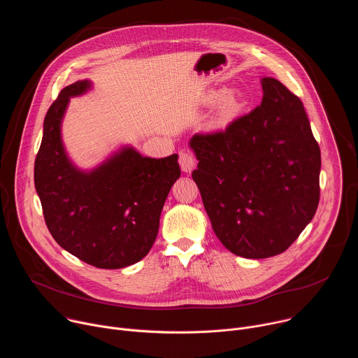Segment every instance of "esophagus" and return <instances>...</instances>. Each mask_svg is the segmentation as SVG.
Returning a JSON list of instances; mask_svg holds the SVG:
<instances>
[{"label":"esophagus","instance_id":"obj_1","mask_svg":"<svg viewBox=\"0 0 358 358\" xmlns=\"http://www.w3.org/2000/svg\"><path fill=\"white\" fill-rule=\"evenodd\" d=\"M180 167L184 173H191L194 166H195V159L192 157L191 152L188 151H180Z\"/></svg>","mask_w":358,"mask_h":358}]
</instances>
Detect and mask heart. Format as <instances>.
I'll use <instances>...</instances> for the list:
<instances>
[{
  "label": "heart",
  "mask_w": 358,
  "mask_h": 358,
  "mask_svg": "<svg viewBox=\"0 0 358 358\" xmlns=\"http://www.w3.org/2000/svg\"><path fill=\"white\" fill-rule=\"evenodd\" d=\"M221 99L214 117V126L215 127H224L228 126L242 110L243 108V100L239 93L229 92L224 93V90H214L208 96L210 103H217Z\"/></svg>",
  "instance_id": "b5f03b06"
}]
</instances>
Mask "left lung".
<instances>
[{
	"instance_id": "obj_1",
	"label": "left lung",
	"mask_w": 358,
	"mask_h": 358,
	"mask_svg": "<svg viewBox=\"0 0 358 358\" xmlns=\"http://www.w3.org/2000/svg\"><path fill=\"white\" fill-rule=\"evenodd\" d=\"M262 103L224 131L194 134L192 180L221 243L238 257L285 252L320 198V148L300 99L262 78Z\"/></svg>"
}]
</instances>
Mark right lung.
<instances>
[{"instance_id": "obj_1", "label": "right lung", "mask_w": 358, "mask_h": 358, "mask_svg": "<svg viewBox=\"0 0 358 358\" xmlns=\"http://www.w3.org/2000/svg\"><path fill=\"white\" fill-rule=\"evenodd\" d=\"M90 89V80H78L50 105L34 181L46 227L59 246L92 266L120 269L141 261L155 243L166 198L181 171L177 155L150 159L130 145L89 171L78 169L61 127L71 97Z\"/></svg>"}]
</instances>
